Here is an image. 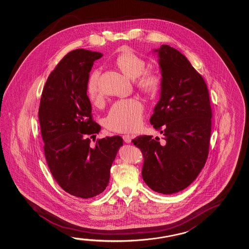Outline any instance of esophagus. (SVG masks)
I'll list each match as a JSON object with an SVG mask.
<instances>
[{
    "label": "esophagus",
    "instance_id": "1",
    "mask_svg": "<svg viewBox=\"0 0 249 249\" xmlns=\"http://www.w3.org/2000/svg\"><path fill=\"white\" fill-rule=\"evenodd\" d=\"M123 141L126 143H130L132 141V137L129 135H125L123 136Z\"/></svg>",
    "mask_w": 249,
    "mask_h": 249
}]
</instances>
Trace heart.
I'll return each mask as SVG.
<instances>
[{
	"label": "heart",
	"mask_w": 249,
	"mask_h": 249,
	"mask_svg": "<svg viewBox=\"0 0 249 249\" xmlns=\"http://www.w3.org/2000/svg\"><path fill=\"white\" fill-rule=\"evenodd\" d=\"M116 65L128 77L136 78V84L147 94L155 93L159 89V75L153 71H144L146 63L142 59L132 52L121 53L116 59ZM98 72L90 77L87 94L92 102L102 98L98 87ZM143 104L138 98L120 100L112 105L105 119L107 127L120 133L133 132L138 128L142 122Z\"/></svg>",
	"instance_id": "obj_1"
}]
</instances>
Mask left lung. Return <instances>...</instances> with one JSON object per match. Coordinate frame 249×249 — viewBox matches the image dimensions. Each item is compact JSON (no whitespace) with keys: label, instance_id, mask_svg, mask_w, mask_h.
<instances>
[{"label":"left lung","instance_id":"8db88e82","mask_svg":"<svg viewBox=\"0 0 249 249\" xmlns=\"http://www.w3.org/2000/svg\"><path fill=\"white\" fill-rule=\"evenodd\" d=\"M157 53L160 94L150 123L163 134L132 141L142 151V175L154 191L172 195L183 190L199 176L208 159L212 109L202 76L177 49L161 45Z\"/></svg>","mask_w":249,"mask_h":249}]
</instances>
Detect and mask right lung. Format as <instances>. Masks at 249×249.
<instances>
[{"label":"right lung","mask_w":249,"mask_h":249,"mask_svg":"<svg viewBox=\"0 0 249 249\" xmlns=\"http://www.w3.org/2000/svg\"><path fill=\"white\" fill-rule=\"evenodd\" d=\"M102 53L71 51L49 74L41 94L39 121L46 160L53 178L71 196L88 199L106 189L110 168L123 138L97 140L101 126L93 121L87 95L89 73ZM94 140V138H93Z\"/></svg>","instance_id":"add662e5"}]
</instances>
